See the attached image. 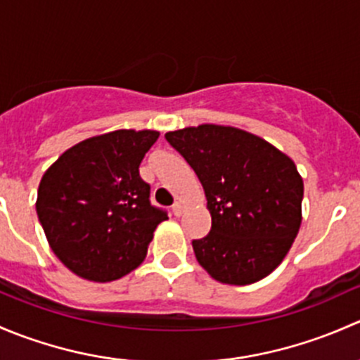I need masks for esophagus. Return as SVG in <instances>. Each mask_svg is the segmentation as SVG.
I'll return each instance as SVG.
<instances>
[{
  "label": "esophagus",
  "mask_w": 360,
  "mask_h": 360,
  "mask_svg": "<svg viewBox=\"0 0 360 360\" xmlns=\"http://www.w3.org/2000/svg\"><path fill=\"white\" fill-rule=\"evenodd\" d=\"M183 205H181V203L179 202H176V203H174V205H172V212H174V216H177V217H179L181 216V214H183Z\"/></svg>",
  "instance_id": "34e87169"
}]
</instances>
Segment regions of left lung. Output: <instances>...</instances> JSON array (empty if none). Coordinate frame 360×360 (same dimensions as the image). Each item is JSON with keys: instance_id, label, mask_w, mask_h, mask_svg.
<instances>
[{"instance_id": "left-lung-1", "label": "left lung", "mask_w": 360, "mask_h": 360, "mask_svg": "<svg viewBox=\"0 0 360 360\" xmlns=\"http://www.w3.org/2000/svg\"><path fill=\"white\" fill-rule=\"evenodd\" d=\"M200 179L212 224L193 240L197 261L217 282L248 285L270 275L301 224L303 179L288 155L235 127L167 132Z\"/></svg>"}]
</instances>
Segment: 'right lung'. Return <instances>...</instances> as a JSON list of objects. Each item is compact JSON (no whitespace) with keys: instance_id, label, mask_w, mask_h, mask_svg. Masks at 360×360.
Listing matches in <instances>:
<instances>
[{"instance_id":"add662e5","label":"right lung","mask_w":360,"mask_h":360,"mask_svg":"<svg viewBox=\"0 0 360 360\" xmlns=\"http://www.w3.org/2000/svg\"><path fill=\"white\" fill-rule=\"evenodd\" d=\"M157 130H115L64 151L39 181L36 212L53 254L72 274L111 282L136 270L167 219L139 176Z\"/></svg>"}]
</instances>
